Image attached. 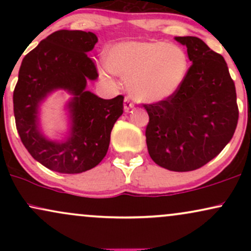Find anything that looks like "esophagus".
Segmentation results:
<instances>
[{
  "mask_svg": "<svg viewBox=\"0 0 251 251\" xmlns=\"http://www.w3.org/2000/svg\"><path fill=\"white\" fill-rule=\"evenodd\" d=\"M134 107L133 102L129 100V98H125V100H124V111L125 112H128L129 109H132Z\"/></svg>",
  "mask_w": 251,
  "mask_h": 251,
  "instance_id": "obj_1",
  "label": "esophagus"
}]
</instances>
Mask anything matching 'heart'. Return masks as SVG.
<instances>
[{
	"mask_svg": "<svg viewBox=\"0 0 251 251\" xmlns=\"http://www.w3.org/2000/svg\"><path fill=\"white\" fill-rule=\"evenodd\" d=\"M106 59L112 72L125 79L131 97L143 102L171 98L183 85L189 70L184 50L162 41L117 43L109 48ZM109 70L102 68L101 76L108 77Z\"/></svg>",
	"mask_w": 251,
	"mask_h": 251,
	"instance_id": "obj_1",
	"label": "heart"
}]
</instances>
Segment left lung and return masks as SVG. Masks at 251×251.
<instances>
[{"label": "left lung", "mask_w": 251, "mask_h": 251, "mask_svg": "<svg viewBox=\"0 0 251 251\" xmlns=\"http://www.w3.org/2000/svg\"><path fill=\"white\" fill-rule=\"evenodd\" d=\"M192 62L169 99L144 105L150 157L170 171L200 169L226 146L238 120L235 83L226 60L196 36H176Z\"/></svg>", "instance_id": "1"}]
</instances>
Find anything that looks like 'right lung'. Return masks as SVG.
<instances>
[{
    "instance_id": "obj_1",
    "label": "right lung",
    "mask_w": 251,
    "mask_h": 251,
    "mask_svg": "<svg viewBox=\"0 0 251 251\" xmlns=\"http://www.w3.org/2000/svg\"><path fill=\"white\" fill-rule=\"evenodd\" d=\"M97 42L91 31L57 30L22 60L13 96L16 128L31 157L51 171L81 174L97 166L123 114V96L106 100L86 89L98 79L87 56ZM59 89L72 96L66 104L70 127L62 141H51L39 126V106Z\"/></svg>"
}]
</instances>
